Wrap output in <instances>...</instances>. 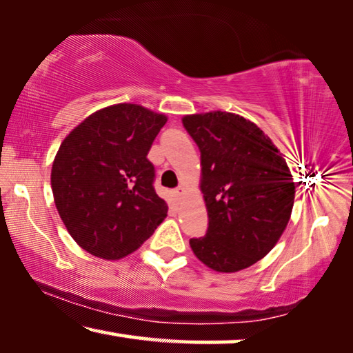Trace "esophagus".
Instances as JSON below:
<instances>
[{
	"instance_id": "1",
	"label": "esophagus",
	"mask_w": 353,
	"mask_h": 353,
	"mask_svg": "<svg viewBox=\"0 0 353 353\" xmlns=\"http://www.w3.org/2000/svg\"><path fill=\"white\" fill-rule=\"evenodd\" d=\"M175 194L178 195V197H183V195L186 194V188H184V186H178V188L175 189Z\"/></svg>"
}]
</instances>
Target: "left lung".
I'll use <instances>...</instances> for the list:
<instances>
[{
    "instance_id": "8db88e82",
    "label": "left lung",
    "mask_w": 353,
    "mask_h": 353,
    "mask_svg": "<svg viewBox=\"0 0 353 353\" xmlns=\"http://www.w3.org/2000/svg\"><path fill=\"white\" fill-rule=\"evenodd\" d=\"M183 126L200 150L207 235L189 240L200 262L235 273L263 259L289 224L295 183L289 165L256 123L230 112L194 113Z\"/></svg>"
}]
</instances>
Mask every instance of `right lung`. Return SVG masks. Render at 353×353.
Returning a JSON list of instances; mask_svg holds the SVG:
<instances>
[{"instance_id":"right-lung-1","label":"right lung","mask_w":353,"mask_h":353,"mask_svg":"<svg viewBox=\"0 0 353 353\" xmlns=\"http://www.w3.org/2000/svg\"><path fill=\"white\" fill-rule=\"evenodd\" d=\"M165 123L164 113L139 104L108 105L59 145L50 175L53 200L86 252L120 260L165 219L169 207L154 191V167L146 158Z\"/></svg>"}]
</instances>
